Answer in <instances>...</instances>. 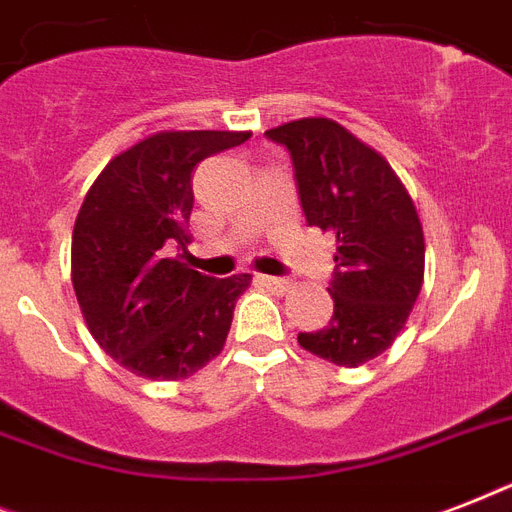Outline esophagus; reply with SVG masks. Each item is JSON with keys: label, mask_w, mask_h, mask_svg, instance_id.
Instances as JSON below:
<instances>
[{"label": "esophagus", "mask_w": 512, "mask_h": 512, "mask_svg": "<svg viewBox=\"0 0 512 512\" xmlns=\"http://www.w3.org/2000/svg\"><path fill=\"white\" fill-rule=\"evenodd\" d=\"M263 284L268 289H273V292H279V295L292 289V279H279V276H263Z\"/></svg>", "instance_id": "34e87169"}]
</instances>
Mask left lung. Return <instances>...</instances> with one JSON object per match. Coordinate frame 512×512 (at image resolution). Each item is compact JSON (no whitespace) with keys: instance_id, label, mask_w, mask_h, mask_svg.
Listing matches in <instances>:
<instances>
[{"instance_id":"obj_1","label":"left lung","mask_w":512,"mask_h":512,"mask_svg":"<svg viewBox=\"0 0 512 512\" xmlns=\"http://www.w3.org/2000/svg\"><path fill=\"white\" fill-rule=\"evenodd\" d=\"M287 146L308 225L337 239L335 313L324 329L300 332L308 353L361 366L393 345L425 276V236L414 201L385 156L327 116H305L265 132Z\"/></svg>"}]
</instances>
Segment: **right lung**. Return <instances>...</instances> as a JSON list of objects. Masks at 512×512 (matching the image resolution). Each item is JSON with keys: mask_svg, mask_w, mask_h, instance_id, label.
<instances>
[{"mask_svg": "<svg viewBox=\"0 0 512 512\" xmlns=\"http://www.w3.org/2000/svg\"><path fill=\"white\" fill-rule=\"evenodd\" d=\"M249 135L154 132L116 154L84 196L71 236L76 300L100 348L138 377L185 380L223 350L252 276L212 279L185 263L191 172Z\"/></svg>", "mask_w": 512, "mask_h": 512, "instance_id": "right-lung-1", "label": "right lung"}]
</instances>
